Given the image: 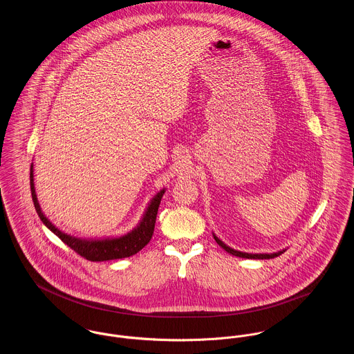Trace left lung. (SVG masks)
I'll return each instance as SVG.
<instances>
[{
  "mask_svg": "<svg viewBox=\"0 0 354 354\" xmlns=\"http://www.w3.org/2000/svg\"><path fill=\"white\" fill-rule=\"evenodd\" d=\"M214 239H215V241L218 243V245L219 247H222L226 252L232 253V254H234V256H239V257H244V259H274V257H277V256H279L281 253L285 252V251H281V252L277 253H245V252H240V251H234V250H232L230 247H227L226 244H223L216 236H214Z\"/></svg>",
  "mask_w": 354,
  "mask_h": 354,
  "instance_id": "1",
  "label": "left lung"
}]
</instances>
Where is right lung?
Listing matches in <instances>:
<instances>
[{
    "label": "right lung",
    "instance_id": "right-lung-1",
    "mask_svg": "<svg viewBox=\"0 0 354 354\" xmlns=\"http://www.w3.org/2000/svg\"><path fill=\"white\" fill-rule=\"evenodd\" d=\"M30 184H31L32 202H34L35 209H37L41 221L50 229L51 232L62 243H65L69 248H72L77 254H80L82 257L90 260V261H104V260L129 257V256L139 252L142 248H145L151 240L159 203H160V199L165 194L163 189L159 194H156V196L152 199L151 204L149 205L140 225L135 230H132L131 233H128L122 237H118V239L87 241V240H80V239H76V237H72V236H68V234L62 233L42 214L39 203L37 199V195H35V188H34L32 165H31V171H30Z\"/></svg>",
    "mask_w": 354,
    "mask_h": 354
}]
</instances>
